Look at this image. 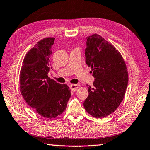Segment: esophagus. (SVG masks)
<instances>
[{"mask_svg": "<svg viewBox=\"0 0 150 150\" xmlns=\"http://www.w3.org/2000/svg\"><path fill=\"white\" fill-rule=\"evenodd\" d=\"M80 84H71L69 86V88L72 90V91H76V89L79 88Z\"/></svg>", "mask_w": 150, "mask_h": 150, "instance_id": "1", "label": "esophagus"}]
</instances>
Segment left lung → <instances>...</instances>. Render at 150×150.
Listing matches in <instances>:
<instances>
[{
  "label": "left lung",
  "instance_id": "1",
  "mask_svg": "<svg viewBox=\"0 0 150 150\" xmlns=\"http://www.w3.org/2000/svg\"><path fill=\"white\" fill-rule=\"evenodd\" d=\"M86 63L95 81L89 86L84 102L87 112L96 118L113 113L124 98L128 82L126 63L120 52L103 37L94 34L87 38Z\"/></svg>",
  "mask_w": 150,
  "mask_h": 150
}]
</instances>
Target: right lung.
Listing matches in <instances>:
<instances>
[{
  "instance_id": "add662e5",
  "label": "right lung",
  "mask_w": 150,
  "mask_h": 150,
  "mask_svg": "<svg viewBox=\"0 0 150 150\" xmlns=\"http://www.w3.org/2000/svg\"><path fill=\"white\" fill-rule=\"evenodd\" d=\"M55 38H43L27 52L20 74V89L24 100L47 119L63 113L71 96L67 84H59L48 76Z\"/></svg>"
}]
</instances>
